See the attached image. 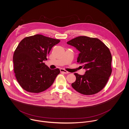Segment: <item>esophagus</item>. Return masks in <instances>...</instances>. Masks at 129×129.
Masks as SVG:
<instances>
[{"instance_id": "1", "label": "esophagus", "mask_w": 129, "mask_h": 129, "mask_svg": "<svg viewBox=\"0 0 129 129\" xmlns=\"http://www.w3.org/2000/svg\"><path fill=\"white\" fill-rule=\"evenodd\" d=\"M60 71L61 73H64V74H67L69 73L68 72H67V71H66L64 69H61L60 70Z\"/></svg>"}]
</instances>
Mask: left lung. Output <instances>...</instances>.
<instances>
[{"label":"left lung","instance_id":"obj_1","mask_svg":"<svg viewBox=\"0 0 129 129\" xmlns=\"http://www.w3.org/2000/svg\"><path fill=\"white\" fill-rule=\"evenodd\" d=\"M80 52L77 62L86 71L84 75L74 74V89L84 95H92L106 85L112 73V55L109 48L99 39L86 36L76 37L67 42Z\"/></svg>","mask_w":129,"mask_h":129}]
</instances>
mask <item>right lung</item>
Instances as JSON below:
<instances>
[{"mask_svg": "<svg viewBox=\"0 0 129 129\" xmlns=\"http://www.w3.org/2000/svg\"><path fill=\"white\" fill-rule=\"evenodd\" d=\"M59 40L37 34L24 38L14 53L15 77L21 87L28 92L40 93L49 88L60 73L45 64L52 47Z\"/></svg>", "mask_w": 129, "mask_h": 129, "instance_id": "1", "label": "right lung"}]
</instances>
